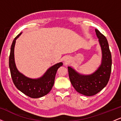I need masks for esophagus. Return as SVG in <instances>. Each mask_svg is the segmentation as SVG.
<instances>
[{"label": "esophagus", "instance_id": "obj_1", "mask_svg": "<svg viewBox=\"0 0 121 121\" xmlns=\"http://www.w3.org/2000/svg\"><path fill=\"white\" fill-rule=\"evenodd\" d=\"M69 59L68 57H65L64 59V62L65 64H68L69 63Z\"/></svg>", "mask_w": 121, "mask_h": 121}]
</instances>
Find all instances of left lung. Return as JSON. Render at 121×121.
<instances>
[{
	"label": "left lung",
	"mask_w": 121,
	"mask_h": 121,
	"mask_svg": "<svg viewBox=\"0 0 121 121\" xmlns=\"http://www.w3.org/2000/svg\"><path fill=\"white\" fill-rule=\"evenodd\" d=\"M101 47L102 59L101 65L94 73L91 75H82L69 66V77L76 91L86 96L94 95L106 86L112 71V55L106 37L95 29Z\"/></svg>",
	"instance_id": "left-lung-1"
}]
</instances>
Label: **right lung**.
I'll return each instance as SVG.
<instances>
[{
	"label": "right lung",
	"instance_id": "obj_1",
	"mask_svg": "<svg viewBox=\"0 0 121 121\" xmlns=\"http://www.w3.org/2000/svg\"><path fill=\"white\" fill-rule=\"evenodd\" d=\"M19 34L14 39L11 47L9 57V67L14 85L19 91L27 96L33 98H40L46 95L52 89L55 82L57 69L62 65V62L56 64L48 69L43 77L38 79H31L20 73L16 68L14 59V47Z\"/></svg>",
	"mask_w": 121,
	"mask_h": 121
}]
</instances>
